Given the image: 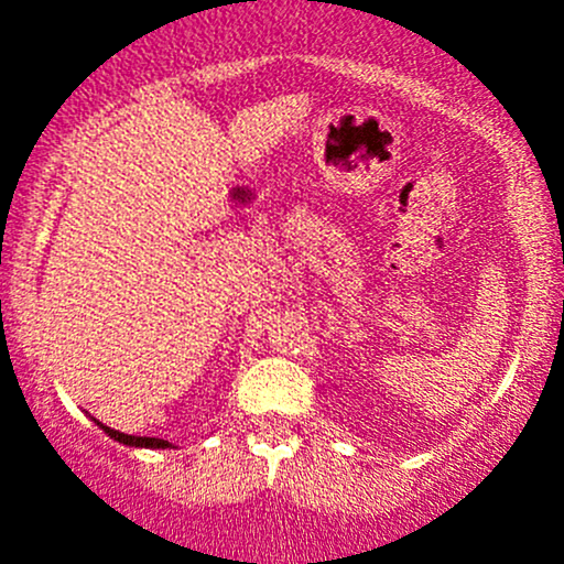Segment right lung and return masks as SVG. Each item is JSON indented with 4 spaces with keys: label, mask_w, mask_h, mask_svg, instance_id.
<instances>
[{
    "label": "right lung",
    "mask_w": 564,
    "mask_h": 564,
    "mask_svg": "<svg viewBox=\"0 0 564 564\" xmlns=\"http://www.w3.org/2000/svg\"><path fill=\"white\" fill-rule=\"evenodd\" d=\"M98 425L106 431L108 436H111V440L122 442V445H130V447H152V451H155V447H163V451H166V447H172L166 440H155V436H130V434H122V431L108 429V425H104V423H98Z\"/></svg>",
    "instance_id": "right-lung-1"
}]
</instances>
